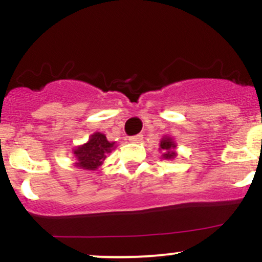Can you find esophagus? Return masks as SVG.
Masks as SVG:
<instances>
[{
  "mask_svg": "<svg viewBox=\"0 0 262 262\" xmlns=\"http://www.w3.org/2000/svg\"><path fill=\"white\" fill-rule=\"evenodd\" d=\"M140 140H143V135L141 134H137V135H133V137H129V141H130V143H139Z\"/></svg>",
  "mask_w": 262,
  "mask_h": 262,
  "instance_id": "34e87169",
  "label": "esophagus"
}]
</instances>
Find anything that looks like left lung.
Masks as SVG:
<instances>
[{
	"label": "left lung",
	"mask_w": 262,
	"mask_h": 262,
	"mask_svg": "<svg viewBox=\"0 0 262 262\" xmlns=\"http://www.w3.org/2000/svg\"><path fill=\"white\" fill-rule=\"evenodd\" d=\"M176 143L171 137H164L160 141V149L162 151V159L165 160H172L176 156Z\"/></svg>",
	"instance_id": "left-lung-1"
}]
</instances>
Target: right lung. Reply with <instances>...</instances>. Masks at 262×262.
Wrapping results in <instances>:
<instances>
[{"mask_svg": "<svg viewBox=\"0 0 262 262\" xmlns=\"http://www.w3.org/2000/svg\"><path fill=\"white\" fill-rule=\"evenodd\" d=\"M116 148L114 143L108 141L106 135L96 132L93 133L87 143L74 149V155L76 158V166L83 170H97L106 159V154Z\"/></svg>", "mask_w": 262, "mask_h": 262, "instance_id": "right-lung-1", "label": "right lung"}]
</instances>
